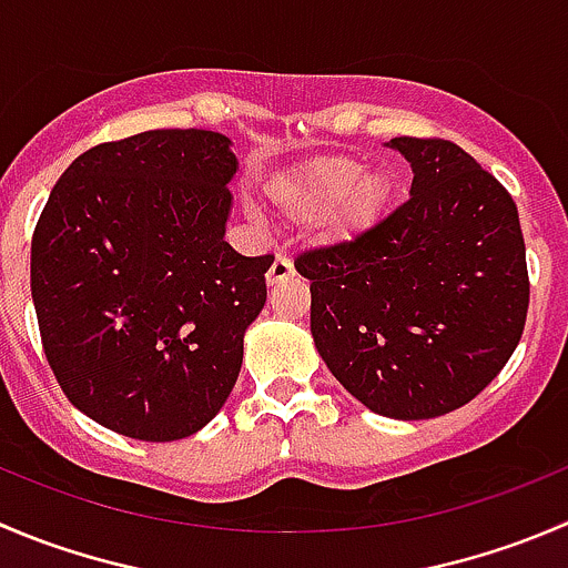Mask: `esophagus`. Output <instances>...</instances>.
<instances>
[{
  "instance_id": "1",
  "label": "esophagus",
  "mask_w": 568,
  "mask_h": 568,
  "mask_svg": "<svg viewBox=\"0 0 568 568\" xmlns=\"http://www.w3.org/2000/svg\"><path fill=\"white\" fill-rule=\"evenodd\" d=\"M291 277H294V263H291L288 257H283V255H280L277 261L272 263V268L266 272V283L268 285H280V283H285V280H291Z\"/></svg>"
}]
</instances>
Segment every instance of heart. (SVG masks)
Here are the masks:
<instances>
[{
	"instance_id": "b5f03b06",
	"label": "heart",
	"mask_w": 568,
	"mask_h": 568,
	"mask_svg": "<svg viewBox=\"0 0 568 568\" xmlns=\"http://www.w3.org/2000/svg\"><path fill=\"white\" fill-rule=\"evenodd\" d=\"M266 202L285 222L322 219L324 239L349 241L379 222L390 202V180L383 169H363L355 158H313L268 180Z\"/></svg>"
}]
</instances>
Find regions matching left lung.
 I'll use <instances>...</instances> for the list:
<instances>
[{"instance_id":"obj_1","label":"left lung","mask_w":568,"mask_h":568,"mask_svg":"<svg viewBox=\"0 0 568 568\" xmlns=\"http://www.w3.org/2000/svg\"><path fill=\"white\" fill-rule=\"evenodd\" d=\"M410 196L357 239L302 252L311 333L368 410L436 418L508 363L530 305L525 239L508 191L444 138H390Z\"/></svg>"}]
</instances>
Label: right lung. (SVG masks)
<instances>
[{"mask_svg": "<svg viewBox=\"0 0 568 568\" xmlns=\"http://www.w3.org/2000/svg\"><path fill=\"white\" fill-rule=\"evenodd\" d=\"M233 141L150 130L82 152L32 233L43 352L77 410L138 442H178L227 402L272 255L224 241Z\"/></svg>", "mask_w": 568, "mask_h": 568, "instance_id": "obj_1", "label": "right lung"}]
</instances>
